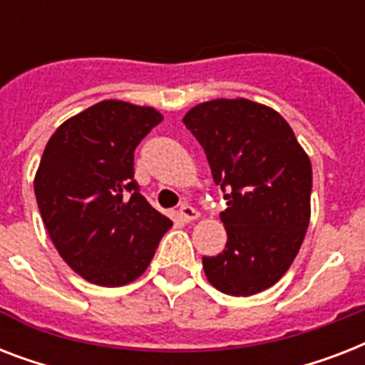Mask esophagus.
<instances>
[{"label": "esophagus", "instance_id": "1", "mask_svg": "<svg viewBox=\"0 0 365 365\" xmlns=\"http://www.w3.org/2000/svg\"><path fill=\"white\" fill-rule=\"evenodd\" d=\"M178 214H180V217H182V222H185V223L195 222V220L199 217V212L195 210V208L191 205H182V206H180V212H178Z\"/></svg>", "mask_w": 365, "mask_h": 365}]
</instances>
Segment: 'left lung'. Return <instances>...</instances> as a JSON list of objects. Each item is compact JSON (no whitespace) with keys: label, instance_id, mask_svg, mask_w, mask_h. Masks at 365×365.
Instances as JSON below:
<instances>
[{"label":"left lung","instance_id":"1","mask_svg":"<svg viewBox=\"0 0 365 365\" xmlns=\"http://www.w3.org/2000/svg\"><path fill=\"white\" fill-rule=\"evenodd\" d=\"M202 145L227 208V244L202 257L208 282L227 295L259 294L299 252L311 220V160L278 111L246 98L210 100L183 117Z\"/></svg>","mask_w":365,"mask_h":365}]
</instances>
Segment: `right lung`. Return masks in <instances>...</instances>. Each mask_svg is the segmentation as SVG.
<instances>
[{
    "label": "right lung",
    "instance_id": "obj_1",
    "mask_svg": "<svg viewBox=\"0 0 365 365\" xmlns=\"http://www.w3.org/2000/svg\"><path fill=\"white\" fill-rule=\"evenodd\" d=\"M160 121L153 108L104 100L62 123L43 151L34 180L43 223L88 282L136 280L172 227L134 180V149Z\"/></svg>",
    "mask_w": 365,
    "mask_h": 365
}]
</instances>
